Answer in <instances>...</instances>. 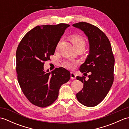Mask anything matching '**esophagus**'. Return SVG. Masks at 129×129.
Segmentation results:
<instances>
[{
    "mask_svg": "<svg viewBox=\"0 0 129 129\" xmlns=\"http://www.w3.org/2000/svg\"><path fill=\"white\" fill-rule=\"evenodd\" d=\"M70 76H71V78L72 79H75L76 78V75L75 73H74L73 72H71L70 73Z\"/></svg>",
    "mask_w": 129,
    "mask_h": 129,
    "instance_id": "obj_1",
    "label": "esophagus"
}]
</instances>
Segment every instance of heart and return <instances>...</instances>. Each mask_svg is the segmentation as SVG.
<instances>
[{
    "mask_svg": "<svg viewBox=\"0 0 129 129\" xmlns=\"http://www.w3.org/2000/svg\"><path fill=\"white\" fill-rule=\"evenodd\" d=\"M70 40L73 44L74 47L76 49H81L82 50H83L86 45V41L81 35L78 34L71 35L70 37ZM62 64L65 68H68V69H73L75 68L77 62L75 61H73V60H69L64 61Z\"/></svg>",
    "mask_w": 129,
    "mask_h": 129,
    "instance_id": "obj_1",
    "label": "heart"
}]
</instances>
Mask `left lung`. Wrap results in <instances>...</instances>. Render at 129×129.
Here are the masks:
<instances>
[{"mask_svg": "<svg viewBox=\"0 0 129 129\" xmlns=\"http://www.w3.org/2000/svg\"><path fill=\"white\" fill-rule=\"evenodd\" d=\"M73 26L83 30L88 38L90 51L85 61L79 69L89 73L88 80L84 76H76L83 83V88L76 94L78 100L83 105L93 107L102 101L114 82L115 59L111 44L105 34L97 26L85 22Z\"/></svg>", "mask_w": 129, "mask_h": 129, "instance_id": "obj_1", "label": "left lung"}]
</instances>
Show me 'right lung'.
I'll return each instance as SVG.
<instances>
[{
	"instance_id": "add662e5",
	"label": "right lung",
	"mask_w": 129,
	"mask_h": 129,
	"mask_svg": "<svg viewBox=\"0 0 129 129\" xmlns=\"http://www.w3.org/2000/svg\"><path fill=\"white\" fill-rule=\"evenodd\" d=\"M70 25L60 23L55 25L37 26L24 35L16 52L18 83L30 102L40 108L51 105L59 95L62 84L70 79V73L63 68L49 72L44 65L53 55L57 43L65 30Z\"/></svg>"
}]
</instances>
